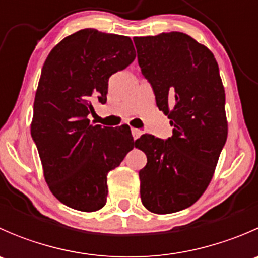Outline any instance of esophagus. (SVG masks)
Instances as JSON below:
<instances>
[{
  "instance_id": "obj_1",
  "label": "esophagus",
  "mask_w": 258,
  "mask_h": 258,
  "mask_svg": "<svg viewBox=\"0 0 258 258\" xmlns=\"http://www.w3.org/2000/svg\"><path fill=\"white\" fill-rule=\"evenodd\" d=\"M131 132H132V136H134V140H137L142 135L141 130H137V128H131Z\"/></svg>"
}]
</instances>
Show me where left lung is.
I'll list each match as a JSON object with an SVG mask.
<instances>
[{
  "instance_id": "obj_1",
  "label": "left lung",
  "mask_w": 258,
  "mask_h": 258,
  "mask_svg": "<svg viewBox=\"0 0 258 258\" xmlns=\"http://www.w3.org/2000/svg\"><path fill=\"white\" fill-rule=\"evenodd\" d=\"M142 75L173 126L168 140L142 135L139 172L144 206L158 215L192 206L204 195L227 140L225 88L212 52L182 32L135 37Z\"/></svg>"
}]
</instances>
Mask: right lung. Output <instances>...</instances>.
Listing matches in <instances>:
<instances>
[{"label": "right lung", "mask_w": 258, "mask_h": 258, "mask_svg": "<svg viewBox=\"0 0 258 258\" xmlns=\"http://www.w3.org/2000/svg\"><path fill=\"white\" fill-rule=\"evenodd\" d=\"M136 58L127 36L85 28L57 43L43 63L31 136L49 191L66 206L95 212L107 201V173L134 147L131 130L91 124L96 102L107 101L108 79Z\"/></svg>", "instance_id": "right-lung-1"}]
</instances>
